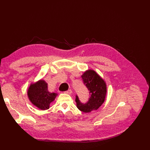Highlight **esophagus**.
<instances>
[{"instance_id": "esophagus-1", "label": "esophagus", "mask_w": 150, "mask_h": 150, "mask_svg": "<svg viewBox=\"0 0 150 150\" xmlns=\"http://www.w3.org/2000/svg\"><path fill=\"white\" fill-rule=\"evenodd\" d=\"M65 93H68V94H71L72 93V91H71V90H68V91H65Z\"/></svg>"}]
</instances>
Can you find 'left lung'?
Instances as JSON below:
<instances>
[{"mask_svg":"<svg viewBox=\"0 0 150 150\" xmlns=\"http://www.w3.org/2000/svg\"><path fill=\"white\" fill-rule=\"evenodd\" d=\"M81 77L90 91V97L86 103L83 104L81 103L78 96L76 95L75 102L79 110L84 113H90L98 110L104 103L107 92L106 84L104 79L93 69L86 70Z\"/></svg>","mask_w":150,"mask_h":150,"instance_id":"obj_1","label":"left lung"}]
</instances>
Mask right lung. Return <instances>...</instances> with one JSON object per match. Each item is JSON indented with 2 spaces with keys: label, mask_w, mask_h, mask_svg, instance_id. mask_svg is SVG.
<instances>
[{
  "label": "right lung",
  "mask_w": 150,
  "mask_h": 150,
  "mask_svg": "<svg viewBox=\"0 0 150 150\" xmlns=\"http://www.w3.org/2000/svg\"><path fill=\"white\" fill-rule=\"evenodd\" d=\"M27 93L31 103L41 110L49 109L50 104L58 95L57 93H51L48 91L47 84L42 79L31 83Z\"/></svg>",
  "instance_id": "1"
}]
</instances>
